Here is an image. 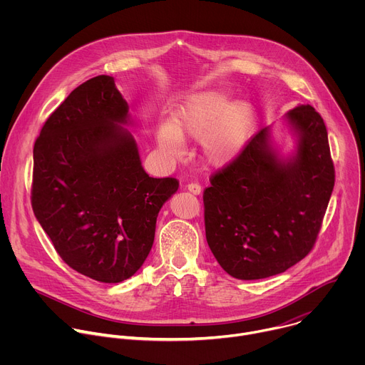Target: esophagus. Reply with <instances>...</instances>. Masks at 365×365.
<instances>
[{
  "instance_id": "34e87169",
  "label": "esophagus",
  "mask_w": 365,
  "mask_h": 365,
  "mask_svg": "<svg viewBox=\"0 0 365 365\" xmlns=\"http://www.w3.org/2000/svg\"><path fill=\"white\" fill-rule=\"evenodd\" d=\"M186 187H187V190H189L190 193H193V195H199V193L202 192V187H200L199 183H193V182H192V183H189Z\"/></svg>"
}]
</instances>
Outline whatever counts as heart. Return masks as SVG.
Returning <instances> with one entry per match:
<instances>
[{"label": "heart", "mask_w": 365, "mask_h": 365, "mask_svg": "<svg viewBox=\"0 0 365 365\" xmlns=\"http://www.w3.org/2000/svg\"><path fill=\"white\" fill-rule=\"evenodd\" d=\"M254 125L255 110L250 102H232L222 91H205L178 107L170 125L159 128L158 141L166 154L179 158L183 153L182 138H203L206 160L224 166L238 158Z\"/></svg>", "instance_id": "obj_1"}]
</instances>
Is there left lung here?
Segmentation results:
<instances>
[{
	"label": "left lung",
	"mask_w": 365,
	"mask_h": 365,
	"mask_svg": "<svg viewBox=\"0 0 365 365\" xmlns=\"http://www.w3.org/2000/svg\"><path fill=\"white\" fill-rule=\"evenodd\" d=\"M297 137L283 162L269 128L254 134L203 190L206 241L220 266L240 280L280 274L314 248L335 183L328 131L310 106L286 115Z\"/></svg>",
	"instance_id": "8db88e82"
}]
</instances>
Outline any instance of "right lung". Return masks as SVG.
Wrapping results in <instances>:
<instances>
[{"label": "right lung", "mask_w": 365, "mask_h": 365, "mask_svg": "<svg viewBox=\"0 0 365 365\" xmlns=\"http://www.w3.org/2000/svg\"><path fill=\"white\" fill-rule=\"evenodd\" d=\"M114 78L95 76L46 120L33 150L31 206L63 262L102 283L131 277L147 258L175 178H150Z\"/></svg>", "instance_id": "1"}]
</instances>
